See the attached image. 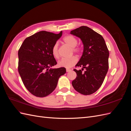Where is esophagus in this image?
Segmentation results:
<instances>
[{
	"mask_svg": "<svg viewBox=\"0 0 131 131\" xmlns=\"http://www.w3.org/2000/svg\"><path fill=\"white\" fill-rule=\"evenodd\" d=\"M71 71H72V69H66L67 72H71Z\"/></svg>",
	"mask_w": 131,
	"mask_h": 131,
	"instance_id": "obj_1",
	"label": "esophagus"
}]
</instances>
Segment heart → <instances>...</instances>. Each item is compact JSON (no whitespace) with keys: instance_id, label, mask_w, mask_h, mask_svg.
<instances>
[{"instance_id":"b5f03b06","label":"heart","mask_w":131,"mask_h":131,"mask_svg":"<svg viewBox=\"0 0 131 131\" xmlns=\"http://www.w3.org/2000/svg\"><path fill=\"white\" fill-rule=\"evenodd\" d=\"M63 40L67 45L72 48L73 52L80 56L82 53V49L80 46H76L78 43L77 39L72 35H67L63 39ZM52 54L55 57L58 58L59 54L58 51V44L57 43L54 44L52 48ZM78 62V58L76 56H73L68 58H62L58 62L59 67H64L66 68H70L74 66Z\"/></svg>"}]
</instances>
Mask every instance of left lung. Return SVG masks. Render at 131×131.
I'll use <instances>...</instances> for the list:
<instances>
[{
  "mask_svg": "<svg viewBox=\"0 0 131 131\" xmlns=\"http://www.w3.org/2000/svg\"><path fill=\"white\" fill-rule=\"evenodd\" d=\"M81 39L84 52L74 69L77 78L72 81L74 89L84 95H90L100 89L109 68V50L102 35L87 26H81L71 31ZM84 72H82L84 69Z\"/></svg>",
  "mask_w": 131,
  "mask_h": 131,
  "instance_id": "obj_1",
  "label": "left lung"
}]
</instances>
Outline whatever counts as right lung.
<instances>
[{
    "mask_svg": "<svg viewBox=\"0 0 131 131\" xmlns=\"http://www.w3.org/2000/svg\"><path fill=\"white\" fill-rule=\"evenodd\" d=\"M62 35L40 31L26 38L19 48L18 70L26 88L38 97H44L56 89L64 67L51 68L57 62L52 48Z\"/></svg>",
    "mask_w": 131,
    "mask_h": 131,
    "instance_id": "obj_1",
    "label": "right lung"
}]
</instances>
